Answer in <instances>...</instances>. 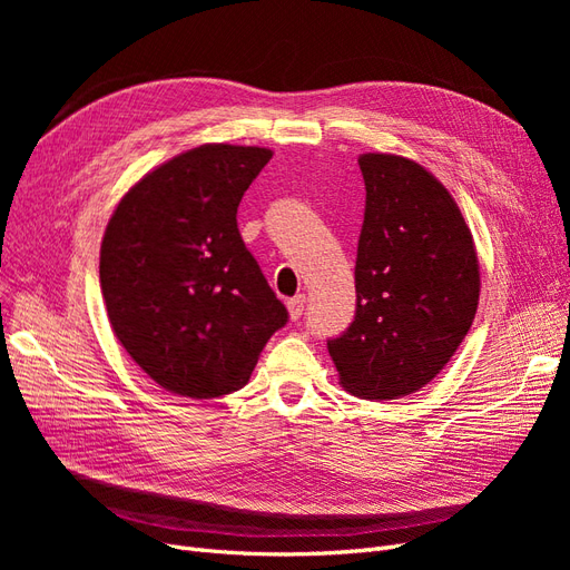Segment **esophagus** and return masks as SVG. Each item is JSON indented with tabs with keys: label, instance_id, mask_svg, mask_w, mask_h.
Instances as JSON below:
<instances>
[{
	"label": "esophagus",
	"instance_id": "1",
	"mask_svg": "<svg viewBox=\"0 0 570 570\" xmlns=\"http://www.w3.org/2000/svg\"><path fill=\"white\" fill-rule=\"evenodd\" d=\"M304 304H306V297H304V295H295L292 299H287V312H289V318H292V321L302 318Z\"/></svg>",
	"mask_w": 570,
	"mask_h": 570
}]
</instances>
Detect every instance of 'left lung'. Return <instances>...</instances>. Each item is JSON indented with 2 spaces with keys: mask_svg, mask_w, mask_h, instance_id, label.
I'll return each mask as SVG.
<instances>
[{
  "mask_svg": "<svg viewBox=\"0 0 570 570\" xmlns=\"http://www.w3.org/2000/svg\"><path fill=\"white\" fill-rule=\"evenodd\" d=\"M366 183L356 249V314L327 340L342 387L364 400L421 390L471 331L480 268L456 202L423 166L361 154Z\"/></svg>",
  "mask_w": 570,
  "mask_h": 570,
  "instance_id": "obj_1",
  "label": "left lung"
}]
</instances>
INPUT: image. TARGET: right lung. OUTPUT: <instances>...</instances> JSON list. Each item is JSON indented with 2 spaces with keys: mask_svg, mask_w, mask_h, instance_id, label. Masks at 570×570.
Instances as JSON below:
<instances>
[{
  "mask_svg": "<svg viewBox=\"0 0 570 570\" xmlns=\"http://www.w3.org/2000/svg\"><path fill=\"white\" fill-rule=\"evenodd\" d=\"M273 151L202 145L128 189L99 254L101 297L130 358L164 390L212 400L245 387L287 323L237 228Z\"/></svg>",
  "mask_w": 570,
  "mask_h": 570,
  "instance_id": "right-lung-1",
  "label": "right lung"
}]
</instances>
